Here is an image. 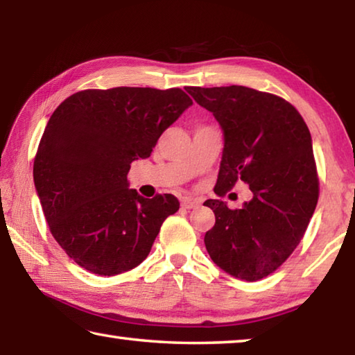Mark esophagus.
I'll return each mask as SVG.
<instances>
[{"label":"esophagus","instance_id":"1","mask_svg":"<svg viewBox=\"0 0 355 355\" xmlns=\"http://www.w3.org/2000/svg\"><path fill=\"white\" fill-rule=\"evenodd\" d=\"M199 200L197 199H191V197H184V199H182V207L184 208V209H192V208H196L197 205H199Z\"/></svg>","mask_w":355,"mask_h":355}]
</instances>
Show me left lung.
<instances>
[{
    "instance_id": "obj_1",
    "label": "left lung",
    "mask_w": 355,
    "mask_h": 355,
    "mask_svg": "<svg viewBox=\"0 0 355 355\" xmlns=\"http://www.w3.org/2000/svg\"><path fill=\"white\" fill-rule=\"evenodd\" d=\"M213 112L224 131L214 192L249 184L250 202L230 209L207 200L214 227L205 233L211 260L233 277L255 282L286 261L302 239L320 197V180L307 123L274 94L244 86L186 87Z\"/></svg>"
}]
</instances>
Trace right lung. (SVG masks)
I'll return each instance as SVG.
<instances>
[{
    "label": "right lung",
    "instance_id": "add662e5",
    "mask_svg": "<svg viewBox=\"0 0 355 355\" xmlns=\"http://www.w3.org/2000/svg\"><path fill=\"white\" fill-rule=\"evenodd\" d=\"M191 105L178 87L86 89L51 114L34 158V184L51 235L86 271L136 268L164 219L178 211L175 196L144 199L127 175Z\"/></svg>",
    "mask_w": 355,
    "mask_h": 355
}]
</instances>
